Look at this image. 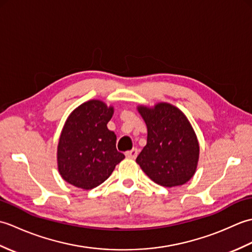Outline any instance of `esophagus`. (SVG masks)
I'll use <instances>...</instances> for the list:
<instances>
[{"mask_svg":"<svg viewBox=\"0 0 252 252\" xmlns=\"http://www.w3.org/2000/svg\"><path fill=\"white\" fill-rule=\"evenodd\" d=\"M137 154H138L137 149L136 148H133V149H131V151L126 153V157L129 158V159H135L136 156H137Z\"/></svg>","mask_w":252,"mask_h":252,"instance_id":"obj_1","label":"esophagus"}]
</instances>
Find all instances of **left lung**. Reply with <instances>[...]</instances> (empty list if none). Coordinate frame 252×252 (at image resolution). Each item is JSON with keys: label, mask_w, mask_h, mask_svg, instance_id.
Segmentation results:
<instances>
[{"label": "left lung", "mask_w": 252, "mask_h": 252, "mask_svg": "<svg viewBox=\"0 0 252 252\" xmlns=\"http://www.w3.org/2000/svg\"><path fill=\"white\" fill-rule=\"evenodd\" d=\"M146 123L147 144L136 162L149 179L164 187L180 186L196 172L199 144L186 116L175 106H138Z\"/></svg>", "instance_id": "1"}]
</instances>
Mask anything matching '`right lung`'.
<instances>
[{"instance_id": "right-lung-1", "label": "right lung", "mask_w": 252, "mask_h": 252, "mask_svg": "<svg viewBox=\"0 0 252 252\" xmlns=\"http://www.w3.org/2000/svg\"><path fill=\"white\" fill-rule=\"evenodd\" d=\"M114 107L92 99L77 107L66 120L57 147L62 178L79 189H92L109 178L125 155L107 127Z\"/></svg>"}]
</instances>
